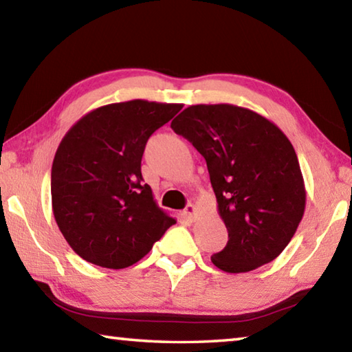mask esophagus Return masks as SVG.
<instances>
[{
	"label": "esophagus",
	"mask_w": 352,
	"mask_h": 352,
	"mask_svg": "<svg viewBox=\"0 0 352 352\" xmlns=\"http://www.w3.org/2000/svg\"><path fill=\"white\" fill-rule=\"evenodd\" d=\"M183 214H184V216H186L189 220H195V217H197V214H199V208L195 206V205H192V204H189L186 208H184Z\"/></svg>",
	"instance_id": "1"
}]
</instances>
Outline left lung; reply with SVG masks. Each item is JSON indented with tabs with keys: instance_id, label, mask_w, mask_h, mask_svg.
I'll return each mask as SVG.
<instances>
[{
	"instance_id": "left-lung-1",
	"label": "left lung",
	"mask_w": 352,
	"mask_h": 352,
	"mask_svg": "<svg viewBox=\"0 0 352 352\" xmlns=\"http://www.w3.org/2000/svg\"><path fill=\"white\" fill-rule=\"evenodd\" d=\"M204 155L228 230L226 247L211 256L226 273H247L283 253L306 208L300 163L275 122L233 104L189 105L170 122Z\"/></svg>"
}]
</instances>
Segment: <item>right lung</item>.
<instances>
[{"mask_svg": "<svg viewBox=\"0 0 352 352\" xmlns=\"http://www.w3.org/2000/svg\"><path fill=\"white\" fill-rule=\"evenodd\" d=\"M182 109L144 99L102 105L63 136L51 170L52 212L82 259L126 269L177 223L142 182L141 158L148 136Z\"/></svg>", "mask_w": 352, "mask_h": 352, "instance_id": "add662e5", "label": "right lung"}]
</instances>
